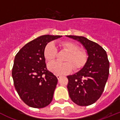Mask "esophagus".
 <instances>
[{"label":"esophagus","mask_w":120,"mask_h":120,"mask_svg":"<svg viewBox=\"0 0 120 120\" xmlns=\"http://www.w3.org/2000/svg\"><path fill=\"white\" fill-rule=\"evenodd\" d=\"M56 76H57V78L58 79H60V78L61 77V76H60V75H56Z\"/></svg>","instance_id":"obj_1"}]
</instances>
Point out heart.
<instances>
[{
    "label": "heart",
    "instance_id": "b5f03b06",
    "mask_svg": "<svg viewBox=\"0 0 120 120\" xmlns=\"http://www.w3.org/2000/svg\"><path fill=\"white\" fill-rule=\"evenodd\" d=\"M60 46L69 52L64 61L65 63L52 62L48 65V69L56 75H64L70 73L74 67L78 69L84 64L87 56L86 52L79 49L76 44L71 42H61ZM44 57L49 62L52 61L56 57L57 50L54 43H48L44 49Z\"/></svg>",
    "mask_w": 120,
    "mask_h": 120
}]
</instances>
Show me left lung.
I'll list each match as a JSON object with an SVG mask.
<instances>
[{"label": "left lung", "mask_w": 120, "mask_h": 120, "mask_svg": "<svg viewBox=\"0 0 120 120\" xmlns=\"http://www.w3.org/2000/svg\"><path fill=\"white\" fill-rule=\"evenodd\" d=\"M66 36L80 42L88 55L81 69L67 76L70 98L78 105H90L100 98L108 78L109 62L107 54L99 44L84 36Z\"/></svg>", "instance_id": "1"}]
</instances>
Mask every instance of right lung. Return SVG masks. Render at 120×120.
Masks as SVG:
<instances>
[{
    "instance_id": "1",
    "label": "right lung",
    "mask_w": 120,
    "mask_h": 120,
    "mask_svg": "<svg viewBox=\"0 0 120 120\" xmlns=\"http://www.w3.org/2000/svg\"><path fill=\"white\" fill-rule=\"evenodd\" d=\"M62 37L43 35L26 44L16 54L12 71L14 84L28 106L42 108L51 102L58 79L47 69L44 49L48 42Z\"/></svg>"
}]
</instances>
